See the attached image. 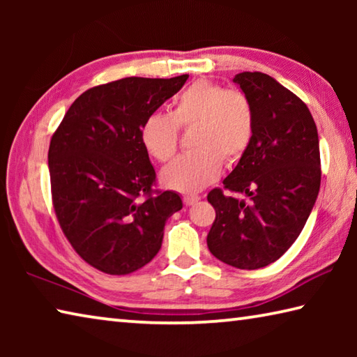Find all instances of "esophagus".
<instances>
[{"label":"esophagus","mask_w":357,"mask_h":357,"mask_svg":"<svg viewBox=\"0 0 357 357\" xmlns=\"http://www.w3.org/2000/svg\"><path fill=\"white\" fill-rule=\"evenodd\" d=\"M198 200H200V197L195 195V193H187V195L183 197V202H184L185 206H190V204L197 203Z\"/></svg>","instance_id":"1"}]
</instances>
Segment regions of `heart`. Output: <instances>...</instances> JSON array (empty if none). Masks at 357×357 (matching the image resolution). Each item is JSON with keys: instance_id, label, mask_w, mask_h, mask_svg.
I'll list each match as a JSON object with an SVG mask.
<instances>
[{"instance_id": "heart-1", "label": "heart", "mask_w": 357, "mask_h": 357, "mask_svg": "<svg viewBox=\"0 0 357 357\" xmlns=\"http://www.w3.org/2000/svg\"><path fill=\"white\" fill-rule=\"evenodd\" d=\"M189 151L162 170L165 187L179 192H197L219 178L222 162L239 160L255 134V108L239 89L198 80L173 99L172 112L151 113L142 124V142L159 162L176 154L181 129H189Z\"/></svg>"}]
</instances>
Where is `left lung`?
I'll list each match as a JSON object with an SVG mask.
<instances>
[{
	"mask_svg": "<svg viewBox=\"0 0 357 357\" xmlns=\"http://www.w3.org/2000/svg\"><path fill=\"white\" fill-rule=\"evenodd\" d=\"M255 108V134L236 168L213 189V255L238 269L279 259L304 228L321 183L315 121L298 96L261 72L233 78ZM236 195H245L239 201Z\"/></svg>",
	"mask_w": 357,
	"mask_h": 357,
	"instance_id": "1",
	"label": "left lung"
}]
</instances>
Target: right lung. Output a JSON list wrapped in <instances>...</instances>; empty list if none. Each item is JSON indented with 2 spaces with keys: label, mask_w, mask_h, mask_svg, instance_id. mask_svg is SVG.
I'll return each instance as SVG.
<instances>
[{
  "label": "right lung",
  "mask_w": 357,
  "mask_h": 357,
  "mask_svg": "<svg viewBox=\"0 0 357 357\" xmlns=\"http://www.w3.org/2000/svg\"><path fill=\"white\" fill-rule=\"evenodd\" d=\"M189 75L128 77L78 96L48 148L52 203L64 236L110 275L142 269L160 250L178 193L157 190L142 124Z\"/></svg>",
  "instance_id": "1"
}]
</instances>
